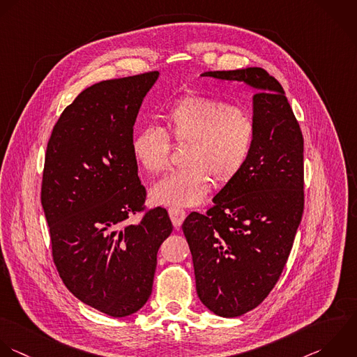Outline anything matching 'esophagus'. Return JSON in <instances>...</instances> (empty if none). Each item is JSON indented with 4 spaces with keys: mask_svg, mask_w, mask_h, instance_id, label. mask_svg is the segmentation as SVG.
<instances>
[{
    "mask_svg": "<svg viewBox=\"0 0 357 357\" xmlns=\"http://www.w3.org/2000/svg\"><path fill=\"white\" fill-rule=\"evenodd\" d=\"M168 214H169V217H171L172 224H174L175 228H179V227L182 225L185 217H186V211L182 210V208H179V207H169V208H168Z\"/></svg>",
    "mask_w": 357,
    "mask_h": 357,
    "instance_id": "34e87169",
    "label": "esophagus"
}]
</instances>
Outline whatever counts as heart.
Returning <instances> with one entry per match:
<instances>
[{
	"mask_svg": "<svg viewBox=\"0 0 357 357\" xmlns=\"http://www.w3.org/2000/svg\"><path fill=\"white\" fill-rule=\"evenodd\" d=\"M165 122L172 137L186 143L183 164L153 185L157 204L193 207L208 193L211 179L232 181L243 168L255 137L252 116L235 107L197 94H188L169 107ZM171 143L154 123L142 126L132 139L135 160L150 174L162 172L169 162Z\"/></svg>",
	"mask_w": 357,
	"mask_h": 357,
	"instance_id": "obj_1",
	"label": "heart"
}]
</instances>
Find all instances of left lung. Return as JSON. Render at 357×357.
I'll list each match as a JSON object with an SVG mask.
<instances>
[{
	"label": "left lung",
	"mask_w": 357,
	"mask_h": 357,
	"mask_svg": "<svg viewBox=\"0 0 357 357\" xmlns=\"http://www.w3.org/2000/svg\"><path fill=\"white\" fill-rule=\"evenodd\" d=\"M200 76L256 90L255 137L243 168L214 196L206 215L190 213L182 225L199 299L231 319L267 298L289 257L303 215V136L282 86L263 68Z\"/></svg>",
	"instance_id": "1"
}]
</instances>
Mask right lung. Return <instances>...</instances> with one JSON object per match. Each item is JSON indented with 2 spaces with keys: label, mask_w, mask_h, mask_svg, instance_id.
<instances>
[{
  "label": "right lung",
  "mask_w": 357,
  "mask_h": 357,
  "mask_svg": "<svg viewBox=\"0 0 357 357\" xmlns=\"http://www.w3.org/2000/svg\"><path fill=\"white\" fill-rule=\"evenodd\" d=\"M158 72L84 89L55 123L47 144L41 206L52 259L68 291L115 319L149 301L157 253L172 232L165 208L137 224L144 186L132 153L133 125Z\"/></svg>",
  "instance_id": "1"
}]
</instances>
